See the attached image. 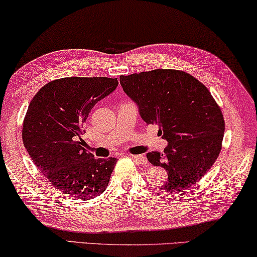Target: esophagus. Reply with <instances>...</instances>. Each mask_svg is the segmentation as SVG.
I'll use <instances>...</instances> for the list:
<instances>
[{
    "label": "esophagus",
    "instance_id": "34e87169",
    "mask_svg": "<svg viewBox=\"0 0 257 257\" xmlns=\"http://www.w3.org/2000/svg\"><path fill=\"white\" fill-rule=\"evenodd\" d=\"M134 159L136 160L137 163H140V164H142V165H145V164L148 163V160H147V158H145V157L143 156V155H134V156H132Z\"/></svg>",
    "mask_w": 257,
    "mask_h": 257
}]
</instances>
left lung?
<instances>
[{"instance_id":"8db88e82","label":"left lung","mask_w":257,"mask_h":257,"mask_svg":"<svg viewBox=\"0 0 257 257\" xmlns=\"http://www.w3.org/2000/svg\"><path fill=\"white\" fill-rule=\"evenodd\" d=\"M120 84L145 123L158 125L168 143L163 153H147L153 166L167 172L160 189L175 193L190 188L221 150L225 121L210 91L191 75L173 69L120 76Z\"/></svg>"}]
</instances>
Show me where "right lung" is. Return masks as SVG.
Returning <instances> with one entry per match:
<instances>
[{
	"mask_svg": "<svg viewBox=\"0 0 257 257\" xmlns=\"http://www.w3.org/2000/svg\"><path fill=\"white\" fill-rule=\"evenodd\" d=\"M117 84V78H60L44 85L30 102L23 143L36 166L59 191L78 200L105 191L117 159L94 158L84 149L82 135L91 109Z\"/></svg>",
	"mask_w": 257,
	"mask_h": 257,
	"instance_id": "obj_1",
	"label": "right lung"
}]
</instances>
